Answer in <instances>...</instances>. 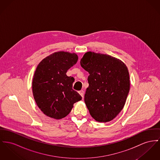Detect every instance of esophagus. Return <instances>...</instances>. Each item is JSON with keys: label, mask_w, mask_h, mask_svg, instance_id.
I'll use <instances>...</instances> for the list:
<instances>
[{"label": "esophagus", "mask_w": 160, "mask_h": 160, "mask_svg": "<svg viewBox=\"0 0 160 160\" xmlns=\"http://www.w3.org/2000/svg\"><path fill=\"white\" fill-rule=\"evenodd\" d=\"M79 93L80 94L81 96L82 97V98H84V90L79 91Z\"/></svg>", "instance_id": "esophagus-1"}]
</instances>
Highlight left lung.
Wrapping results in <instances>:
<instances>
[{
	"label": "left lung",
	"instance_id": "left-lung-1",
	"mask_svg": "<svg viewBox=\"0 0 160 160\" xmlns=\"http://www.w3.org/2000/svg\"><path fill=\"white\" fill-rule=\"evenodd\" d=\"M88 72L84 101L96 121L108 122L122 110L130 90L126 65L110 55L87 52L80 62Z\"/></svg>",
	"mask_w": 160,
	"mask_h": 160
}]
</instances>
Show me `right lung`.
<instances>
[{"mask_svg": "<svg viewBox=\"0 0 160 160\" xmlns=\"http://www.w3.org/2000/svg\"><path fill=\"white\" fill-rule=\"evenodd\" d=\"M78 59L75 53L59 52L45 58L38 65L32 79V93L45 115L62 119L70 113L74 103L82 99L72 88L74 78L66 75Z\"/></svg>", "mask_w": 160, "mask_h": 160, "instance_id": "1", "label": "right lung"}]
</instances>
